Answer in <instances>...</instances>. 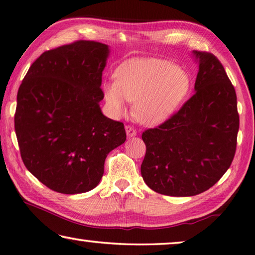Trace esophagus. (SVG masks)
<instances>
[{
	"label": "esophagus",
	"instance_id": "34e87169",
	"mask_svg": "<svg viewBox=\"0 0 255 255\" xmlns=\"http://www.w3.org/2000/svg\"><path fill=\"white\" fill-rule=\"evenodd\" d=\"M126 131H127V134H128V137H133V136L136 135V129L134 128L133 127H131V126H127L126 127Z\"/></svg>",
	"mask_w": 255,
	"mask_h": 255
}]
</instances>
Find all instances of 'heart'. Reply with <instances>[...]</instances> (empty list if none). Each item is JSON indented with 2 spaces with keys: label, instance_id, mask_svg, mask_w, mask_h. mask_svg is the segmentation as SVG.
<instances>
[{
  "label": "heart",
  "instance_id": "heart-1",
  "mask_svg": "<svg viewBox=\"0 0 255 255\" xmlns=\"http://www.w3.org/2000/svg\"><path fill=\"white\" fill-rule=\"evenodd\" d=\"M190 85L189 75L173 62L132 59L118 69L117 81L104 85V97L114 113H126L128 101L137 121L158 124L175 111Z\"/></svg>",
  "mask_w": 255,
  "mask_h": 255
}]
</instances>
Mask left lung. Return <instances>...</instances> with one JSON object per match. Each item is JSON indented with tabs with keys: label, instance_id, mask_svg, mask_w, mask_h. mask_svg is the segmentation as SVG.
<instances>
[{
	"label": "left lung",
	"instance_id": "1",
	"mask_svg": "<svg viewBox=\"0 0 255 255\" xmlns=\"http://www.w3.org/2000/svg\"><path fill=\"white\" fill-rule=\"evenodd\" d=\"M199 61L195 93L182 108L142 134L141 174L160 194L192 196L209 190L231 165L240 119L237 94L218 57L193 51Z\"/></svg>",
	"mask_w": 255,
	"mask_h": 255
}]
</instances>
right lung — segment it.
Listing matches in <instances>:
<instances>
[{
	"mask_svg": "<svg viewBox=\"0 0 255 255\" xmlns=\"http://www.w3.org/2000/svg\"><path fill=\"white\" fill-rule=\"evenodd\" d=\"M109 53L95 41L45 51L18 88L14 128L23 163L59 193L94 189L108 154L127 140L124 124L103 115L99 104Z\"/></svg>",
	"mask_w": 255,
	"mask_h": 255,
	"instance_id": "obj_1",
	"label": "right lung"
}]
</instances>
